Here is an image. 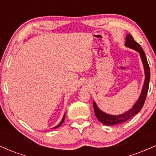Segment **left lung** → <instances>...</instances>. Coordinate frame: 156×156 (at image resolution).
I'll list each match as a JSON object with an SVG mask.
<instances>
[{"label": "left lung", "mask_w": 156, "mask_h": 156, "mask_svg": "<svg viewBox=\"0 0 156 156\" xmlns=\"http://www.w3.org/2000/svg\"><path fill=\"white\" fill-rule=\"evenodd\" d=\"M126 42H125V46L132 49L135 50L140 55V57L142 61L143 65H144V74H145V79H144V85H143L142 90H141V94L139 96V99L136 103L130 109L129 111L126 112L124 114H120V115H111L106 113L102 112V111L98 107L95 102H93V107H94V114H95L96 117L101 122L105 125H114L117 124H120L122 122L128 120L134 115L137 114L138 113L141 111L144 105V101L146 100L147 94L148 89H149V82L150 78V70L149 64L147 63V60L145 56V53L141 48L140 44L137 43L134 40L133 37L130 34H127L126 36Z\"/></svg>", "instance_id": "8db88e82"}]
</instances>
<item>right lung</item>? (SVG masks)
Segmentation results:
<instances>
[{
	"instance_id": "1",
	"label": "right lung",
	"mask_w": 156,
	"mask_h": 156,
	"mask_svg": "<svg viewBox=\"0 0 156 156\" xmlns=\"http://www.w3.org/2000/svg\"><path fill=\"white\" fill-rule=\"evenodd\" d=\"M64 118H65V114H64V117H63V118H62V121H61V122H60V123H59V124H58V125H57V126H55V127H54V128H58V127H60V126H61V125H62V123H63V122H64Z\"/></svg>"
}]
</instances>
